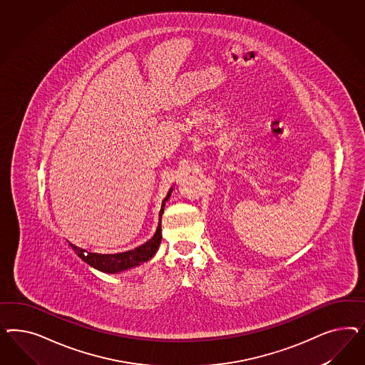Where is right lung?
<instances>
[{
	"label": "right lung",
	"mask_w": 365,
	"mask_h": 365,
	"mask_svg": "<svg viewBox=\"0 0 365 365\" xmlns=\"http://www.w3.org/2000/svg\"><path fill=\"white\" fill-rule=\"evenodd\" d=\"M173 191V190H171ZM171 191H168L166 198L162 202V209L159 211V223L156 227L154 237L151 240H148L147 242L133 249L128 250L124 253H118V255H98V253H89L84 249H80L78 246L71 243V247L75 250V253L89 266L98 269L100 272L104 273H119L123 270L131 269L133 266L140 265L143 262H147L148 259L153 258V255L156 253L159 243L162 240V214L165 211V205H166L167 199L170 198Z\"/></svg>",
	"instance_id": "add662e5"
}]
</instances>
